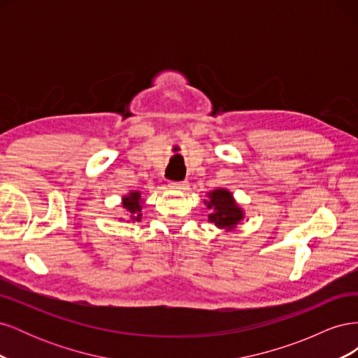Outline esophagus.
I'll use <instances>...</instances> for the list:
<instances>
[{
	"instance_id": "obj_1",
	"label": "esophagus",
	"mask_w": 358,
	"mask_h": 358,
	"mask_svg": "<svg viewBox=\"0 0 358 358\" xmlns=\"http://www.w3.org/2000/svg\"><path fill=\"white\" fill-rule=\"evenodd\" d=\"M169 187L171 189H176V191H185V189H188V183L187 182H170Z\"/></svg>"
}]
</instances>
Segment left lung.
Wrapping results in <instances>:
<instances>
[{
    "label": "left lung",
    "mask_w": 358,
    "mask_h": 358,
    "mask_svg": "<svg viewBox=\"0 0 358 358\" xmlns=\"http://www.w3.org/2000/svg\"><path fill=\"white\" fill-rule=\"evenodd\" d=\"M208 199H204L206 208L210 210L208 221L216 229L224 231H233L245 220V210L237 203L233 192L227 188H216L209 191Z\"/></svg>",
    "instance_id": "8db88e82"
}]
</instances>
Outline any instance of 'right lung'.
Segmentation results:
<instances>
[{"label":"right lung","mask_w":358,"mask_h":358,"mask_svg":"<svg viewBox=\"0 0 358 358\" xmlns=\"http://www.w3.org/2000/svg\"><path fill=\"white\" fill-rule=\"evenodd\" d=\"M145 203L143 197H142V192L140 191H129L127 192L125 196H122V208L125 209L127 215H128V220L129 221H140L142 218V204ZM119 221H125L124 218H119Z\"/></svg>","instance_id":"1"}]
</instances>
